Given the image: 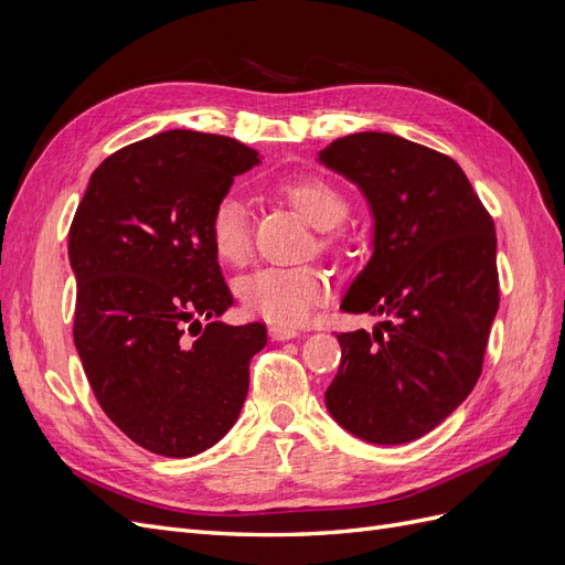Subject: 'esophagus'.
<instances>
[{"label":"esophagus","mask_w":565,"mask_h":565,"mask_svg":"<svg viewBox=\"0 0 565 565\" xmlns=\"http://www.w3.org/2000/svg\"><path fill=\"white\" fill-rule=\"evenodd\" d=\"M268 334H270V339H273V341H287V339H295V337H299V332H297V330H292V328H270V330H268Z\"/></svg>","instance_id":"obj_1"}]
</instances>
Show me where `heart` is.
<instances>
[{
	"mask_svg": "<svg viewBox=\"0 0 565 565\" xmlns=\"http://www.w3.org/2000/svg\"><path fill=\"white\" fill-rule=\"evenodd\" d=\"M287 200L320 231L337 228L349 214V202L334 183L316 174H299L280 181ZM210 243L221 262L241 266L252 252V226L241 195L226 193L210 216ZM237 295L252 316L289 328L309 320L318 303L330 297V280L316 268L268 266L241 280Z\"/></svg>",
	"mask_w": 565,
	"mask_h": 565,
	"instance_id": "heart-1",
	"label": "heart"
}]
</instances>
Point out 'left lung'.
Instances as JSON below:
<instances>
[{
	"instance_id": "left-lung-1",
	"label": "left lung",
	"mask_w": 565,
	"mask_h": 565,
	"mask_svg": "<svg viewBox=\"0 0 565 565\" xmlns=\"http://www.w3.org/2000/svg\"><path fill=\"white\" fill-rule=\"evenodd\" d=\"M320 162L361 185L374 216L372 259L341 309L388 316L372 334H337L324 405L353 436L398 446L429 434L481 377L500 306L494 224L452 158L396 134H349Z\"/></svg>"
}]
</instances>
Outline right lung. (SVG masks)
Masks as SVG:
<instances>
[{
	"label": "right lung",
	"mask_w": 565,
	"mask_h": 565,
	"mask_svg": "<svg viewBox=\"0 0 565 565\" xmlns=\"http://www.w3.org/2000/svg\"><path fill=\"white\" fill-rule=\"evenodd\" d=\"M256 156L231 136L156 134L98 164L71 224L84 374L117 429L156 455L224 438L266 347L262 322L216 320L233 295L210 243L216 200Z\"/></svg>",
	"instance_id": "1"
}]
</instances>
